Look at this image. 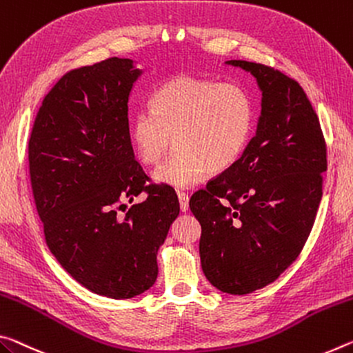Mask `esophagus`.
Returning <instances> with one entry per match:
<instances>
[{
	"mask_svg": "<svg viewBox=\"0 0 353 353\" xmlns=\"http://www.w3.org/2000/svg\"><path fill=\"white\" fill-rule=\"evenodd\" d=\"M177 198H179V205H181V210L182 212H188L190 205H188V194L183 193V192H177Z\"/></svg>",
	"mask_w": 353,
	"mask_h": 353,
	"instance_id": "1",
	"label": "esophagus"
}]
</instances>
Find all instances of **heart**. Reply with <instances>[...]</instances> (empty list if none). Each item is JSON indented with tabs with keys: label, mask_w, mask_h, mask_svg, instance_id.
Wrapping results in <instances>:
<instances>
[{
	"label": "heart",
	"mask_w": 353,
	"mask_h": 353,
	"mask_svg": "<svg viewBox=\"0 0 353 353\" xmlns=\"http://www.w3.org/2000/svg\"><path fill=\"white\" fill-rule=\"evenodd\" d=\"M150 110L130 122V138L143 165L154 166L176 146L179 152L154 172V181L192 188L207 172H223L243 154L253 128V106L236 85L190 75L163 83Z\"/></svg>",
	"instance_id": "b5f03b06"
}]
</instances>
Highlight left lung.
<instances>
[{
    "instance_id": "1",
    "label": "left lung",
    "mask_w": 353,
    "mask_h": 353,
    "mask_svg": "<svg viewBox=\"0 0 353 353\" xmlns=\"http://www.w3.org/2000/svg\"><path fill=\"white\" fill-rule=\"evenodd\" d=\"M262 92L256 135L229 170L190 199L199 256L212 286L231 295L262 289L297 259L314 225L327 171L316 111L297 81L264 64L231 59Z\"/></svg>"
}]
</instances>
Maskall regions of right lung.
Returning <instances> with one entry per match:
<instances>
[{
  "instance_id": "right-lung-1",
  "label": "right lung",
  "mask_w": 353,
  "mask_h": 353,
  "mask_svg": "<svg viewBox=\"0 0 353 353\" xmlns=\"http://www.w3.org/2000/svg\"><path fill=\"white\" fill-rule=\"evenodd\" d=\"M141 74L128 58L67 72L43 99L28 144L50 251L81 286L114 300L154 286L157 251L179 215L174 190L149 185L133 154L128 97ZM143 191L148 198L119 217Z\"/></svg>"
}]
</instances>
